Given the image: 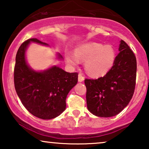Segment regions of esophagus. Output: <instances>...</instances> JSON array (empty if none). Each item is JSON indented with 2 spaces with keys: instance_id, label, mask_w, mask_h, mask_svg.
<instances>
[{
  "instance_id": "esophagus-1",
  "label": "esophagus",
  "mask_w": 149,
  "mask_h": 149,
  "mask_svg": "<svg viewBox=\"0 0 149 149\" xmlns=\"http://www.w3.org/2000/svg\"><path fill=\"white\" fill-rule=\"evenodd\" d=\"M84 77L83 76L82 74H79V76H78V81L79 83H81L83 82V81H84Z\"/></svg>"
}]
</instances>
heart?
I'll return each mask as SVG.
<instances>
[{
	"label": "heart",
	"instance_id": "heart-1",
	"mask_svg": "<svg viewBox=\"0 0 149 149\" xmlns=\"http://www.w3.org/2000/svg\"><path fill=\"white\" fill-rule=\"evenodd\" d=\"M115 52L111 45L99 42H87L75 49L74 53H65L66 61L71 66H77L80 60L85 61V69L93 77L107 74L113 67L115 60Z\"/></svg>",
	"mask_w": 149,
	"mask_h": 149
}]
</instances>
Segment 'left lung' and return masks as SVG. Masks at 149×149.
<instances>
[{
    "label": "left lung",
    "instance_id": "1",
    "mask_svg": "<svg viewBox=\"0 0 149 149\" xmlns=\"http://www.w3.org/2000/svg\"><path fill=\"white\" fill-rule=\"evenodd\" d=\"M111 70L97 79H85L87 109L95 116L111 117L121 112L133 96L137 63L135 55L123 40Z\"/></svg>",
    "mask_w": 149,
    "mask_h": 149
}]
</instances>
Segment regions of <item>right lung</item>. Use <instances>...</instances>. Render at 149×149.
Wrapping results in <instances>:
<instances>
[{"label":"right lung","mask_w":149,"mask_h":149,"mask_svg":"<svg viewBox=\"0 0 149 149\" xmlns=\"http://www.w3.org/2000/svg\"><path fill=\"white\" fill-rule=\"evenodd\" d=\"M30 42L49 47L37 38H30L21 45L14 68L15 91L22 104L32 115L42 119H54L66 109L67 95L77 85L78 73L66 72L56 65L44 70H34L26 56ZM56 57L63 60L58 53Z\"/></svg>","instance_id":"obj_1"}]
</instances>
